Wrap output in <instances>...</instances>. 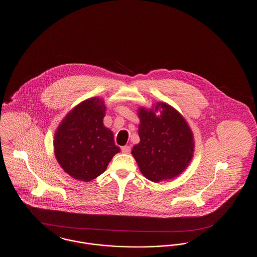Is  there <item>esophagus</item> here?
Segmentation results:
<instances>
[{"instance_id": "1", "label": "esophagus", "mask_w": 257, "mask_h": 257, "mask_svg": "<svg viewBox=\"0 0 257 257\" xmlns=\"http://www.w3.org/2000/svg\"><path fill=\"white\" fill-rule=\"evenodd\" d=\"M121 151L123 153L129 154L131 152V147L130 146H124V147H121Z\"/></svg>"}]
</instances>
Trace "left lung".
<instances>
[{
    "label": "left lung",
    "instance_id": "obj_1",
    "mask_svg": "<svg viewBox=\"0 0 257 257\" xmlns=\"http://www.w3.org/2000/svg\"><path fill=\"white\" fill-rule=\"evenodd\" d=\"M138 114L141 141L133 147L132 155L143 175L158 183L181 174L193 158L195 148L194 136L185 118L163 102L149 110L142 107Z\"/></svg>",
    "mask_w": 257,
    "mask_h": 257
}]
</instances>
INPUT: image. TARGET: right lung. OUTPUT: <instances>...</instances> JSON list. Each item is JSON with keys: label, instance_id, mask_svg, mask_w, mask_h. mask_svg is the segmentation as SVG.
I'll return each instance as SVG.
<instances>
[{"label": "right lung", "instance_id": "right-lung-1", "mask_svg": "<svg viewBox=\"0 0 257 257\" xmlns=\"http://www.w3.org/2000/svg\"><path fill=\"white\" fill-rule=\"evenodd\" d=\"M105 112L102 99H86L66 114L56 131L55 156L75 179L88 182L96 178L120 151L112 132L104 126Z\"/></svg>", "mask_w": 257, "mask_h": 257}]
</instances>
